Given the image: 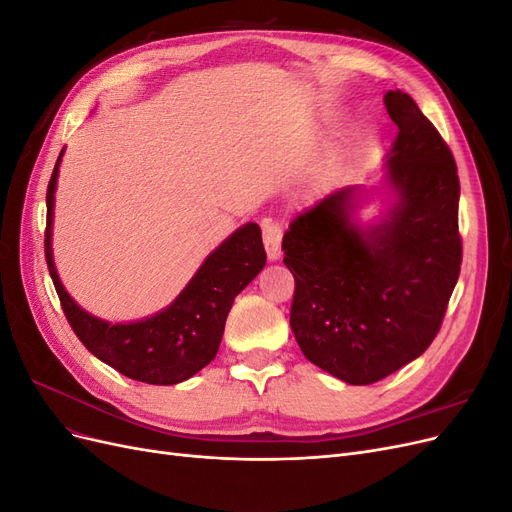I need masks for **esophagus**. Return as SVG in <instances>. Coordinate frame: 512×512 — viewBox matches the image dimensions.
Here are the masks:
<instances>
[{
  "label": "esophagus",
  "instance_id": "obj_1",
  "mask_svg": "<svg viewBox=\"0 0 512 512\" xmlns=\"http://www.w3.org/2000/svg\"><path fill=\"white\" fill-rule=\"evenodd\" d=\"M262 237H265V250H267V256L269 260H280L282 256V224L275 222L271 218L262 220Z\"/></svg>",
  "mask_w": 512,
  "mask_h": 512
}]
</instances>
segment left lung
<instances>
[{
  "label": "left lung",
  "mask_w": 512,
  "mask_h": 512,
  "mask_svg": "<svg viewBox=\"0 0 512 512\" xmlns=\"http://www.w3.org/2000/svg\"><path fill=\"white\" fill-rule=\"evenodd\" d=\"M384 106L397 126L384 218L361 226V188H342L292 220L282 241L301 352L356 386L391 376L429 348L461 269L453 153L404 91H389Z\"/></svg>",
  "instance_id": "8db88e82"
}]
</instances>
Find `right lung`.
Segmentation results:
<instances>
[{"instance_id": "add662e5", "label": "right lung", "mask_w": 512, "mask_h": 512, "mask_svg": "<svg viewBox=\"0 0 512 512\" xmlns=\"http://www.w3.org/2000/svg\"><path fill=\"white\" fill-rule=\"evenodd\" d=\"M61 158L64 149L46 190L44 256L72 331L102 363L132 380L166 386L192 378L218 354L232 301L265 267L260 226L247 222L232 232L205 258L179 297L158 314L113 324L85 312L70 297L55 269L51 239Z\"/></svg>"}]
</instances>
